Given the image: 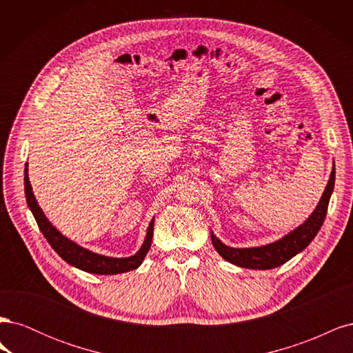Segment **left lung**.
Instances as JSON below:
<instances>
[{
    "instance_id": "8db88e82",
    "label": "left lung",
    "mask_w": 353,
    "mask_h": 353,
    "mask_svg": "<svg viewBox=\"0 0 353 353\" xmlns=\"http://www.w3.org/2000/svg\"><path fill=\"white\" fill-rule=\"evenodd\" d=\"M334 181H336V169L333 165V170L330 174L328 184L324 190V193L319 199L315 210L311 213L302 225H299L293 231L285 234L284 237L276 240L274 243L258 245V248H231V245L223 244L213 231H210V239L213 248L222 256L227 262L241 266V268L249 270H272L290 261L293 256L301 253L306 249L309 243H311L321 228L323 222L327 215L328 203L331 193L334 190Z\"/></svg>"
}]
</instances>
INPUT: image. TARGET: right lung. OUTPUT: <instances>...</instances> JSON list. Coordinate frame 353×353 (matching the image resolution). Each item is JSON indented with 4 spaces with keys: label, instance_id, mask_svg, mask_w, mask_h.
Returning a JSON list of instances; mask_svg holds the SVG:
<instances>
[{
    "label": "right lung",
    "instance_id": "right-lung-1",
    "mask_svg": "<svg viewBox=\"0 0 353 353\" xmlns=\"http://www.w3.org/2000/svg\"><path fill=\"white\" fill-rule=\"evenodd\" d=\"M25 196L28 206L34 215L41 232L44 234V237L50 243L52 249L60 256L63 261H66L69 265L74 266V268L82 270L90 274H100V275H113V274H122L137 270L145 258L152 248V239H153V230H154V218L148 223V228L145 232L144 243L135 254L128 256V258H112V256H104L94 253L88 249L82 248V245L77 244L68 239L63 234L52 225L46 216V213L42 212L39 208L38 201L34 196V191H32V185L29 183V175H28V163L25 165Z\"/></svg>",
    "mask_w": 353,
    "mask_h": 353
}]
</instances>
